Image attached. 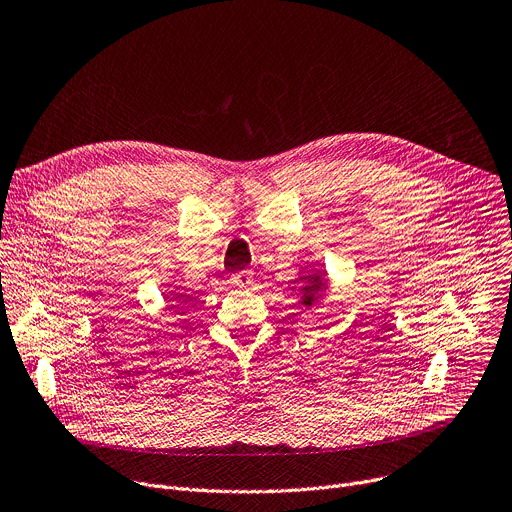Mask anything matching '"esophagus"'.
<instances>
[{
    "label": "esophagus",
    "mask_w": 512,
    "mask_h": 512,
    "mask_svg": "<svg viewBox=\"0 0 512 512\" xmlns=\"http://www.w3.org/2000/svg\"><path fill=\"white\" fill-rule=\"evenodd\" d=\"M230 280H232V286L236 288H247L249 284H253V274L249 269H243V271H236Z\"/></svg>",
    "instance_id": "34e87169"
}]
</instances>
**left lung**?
Here are the masks:
<instances>
[{"label":"left lung","instance_id":"1","mask_svg":"<svg viewBox=\"0 0 512 512\" xmlns=\"http://www.w3.org/2000/svg\"><path fill=\"white\" fill-rule=\"evenodd\" d=\"M302 280V278H300ZM304 286H302V292H300V302L304 306H311L315 300H317V294L327 286V280H323V274H313V276H306L304 278Z\"/></svg>","mask_w":512,"mask_h":512}]
</instances>
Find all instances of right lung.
Returning a JSON list of instances; mask_svg holds the SVG:
<instances>
[{"label": "right lung", "instance_id": "right-lung-1", "mask_svg": "<svg viewBox=\"0 0 512 512\" xmlns=\"http://www.w3.org/2000/svg\"><path fill=\"white\" fill-rule=\"evenodd\" d=\"M181 298H183V294H177V296H173V302H177V304H173V309H177V311H181ZM185 300V298H183Z\"/></svg>", "mask_w": 512, "mask_h": 512}]
</instances>
